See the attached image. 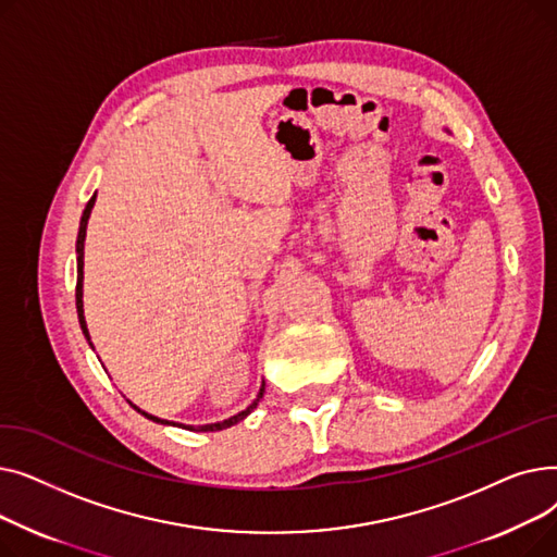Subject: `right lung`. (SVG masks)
I'll list each match as a JSON object with an SVG mask.
<instances>
[{"mask_svg":"<svg viewBox=\"0 0 557 557\" xmlns=\"http://www.w3.org/2000/svg\"><path fill=\"white\" fill-rule=\"evenodd\" d=\"M95 200H97V194L87 200V205H85V210H83V216H81V227H78V239H76V261H78V275H76V311H78V323H81V330H83V334H85V338L90 341V334H87V325H85V315H83V250H85V232H87V219H90V212H92V208H95ZM92 345V343H90ZM263 397V384H261V388H259V395H257V399L246 408V411H242V413H237V416H232V418H227V420H223V422H216V424H205V426H183V429H189V431H221V429H227V426H232V424H237V422H242L246 416H250V411L252 408H257V404H259V399ZM131 404V401H128ZM137 413H141L144 418H149V420H153V422H160V424H173V422H166V420H160V418H156V416H149V413H144V411H139V408L135 406V404H131ZM181 426V424H178Z\"/></svg>","mask_w":557,"mask_h":557,"instance_id":"right-lung-1","label":"right lung"}]
</instances>
